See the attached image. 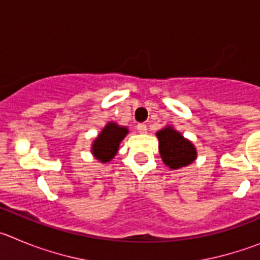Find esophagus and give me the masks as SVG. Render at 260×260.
I'll list each match as a JSON object with an SVG mask.
<instances>
[{"label": "esophagus", "mask_w": 260, "mask_h": 260, "mask_svg": "<svg viewBox=\"0 0 260 260\" xmlns=\"http://www.w3.org/2000/svg\"><path fill=\"white\" fill-rule=\"evenodd\" d=\"M137 130L138 133H141V134H146L147 133V126L144 123H138L137 125Z\"/></svg>", "instance_id": "1"}]
</instances>
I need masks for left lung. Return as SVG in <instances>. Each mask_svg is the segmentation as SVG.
I'll use <instances>...</instances> for the list:
<instances>
[{"label":"left lung","instance_id":"1","mask_svg":"<svg viewBox=\"0 0 260 260\" xmlns=\"http://www.w3.org/2000/svg\"><path fill=\"white\" fill-rule=\"evenodd\" d=\"M156 137L158 139L160 157L172 171L192 164L198 156L192 142L186 139L173 126L167 125L156 133Z\"/></svg>","mask_w":260,"mask_h":260}]
</instances>
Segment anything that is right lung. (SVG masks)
<instances>
[{
  "label": "right lung",
  "mask_w": 260,
  "mask_h": 260,
  "mask_svg": "<svg viewBox=\"0 0 260 260\" xmlns=\"http://www.w3.org/2000/svg\"><path fill=\"white\" fill-rule=\"evenodd\" d=\"M127 133L128 128L126 126H121L114 121H109L91 144V153L93 157L103 164L112 161V158H114L118 152L119 144Z\"/></svg>",
  "instance_id": "1"
}]
</instances>
